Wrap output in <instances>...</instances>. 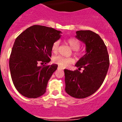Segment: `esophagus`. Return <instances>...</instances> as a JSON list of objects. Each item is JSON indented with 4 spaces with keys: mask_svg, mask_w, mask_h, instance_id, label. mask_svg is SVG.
Segmentation results:
<instances>
[{
    "mask_svg": "<svg viewBox=\"0 0 122 122\" xmlns=\"http://www.w3.org/2000/svg\"><path fill=\"white\" fill-rule=\"evenodd\" d=\"M58 69H60V70H62V68H61V66H58Z\"/></svg>",
    "mask_w": 122,
    "mask_h": 122,
    "instance_id": "obj_1",
    "label": "esophagus"
}]
</instances>
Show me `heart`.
Returning <instances> with one entry per match:
<instances>
[{"label":"heart","instance_id":"heart-1","mask_svg":"<svg viewBox=\"0 0 122 122\" xmlns=\"http://www.w3.org/2000/svg\"><path fill=\"white\" fill-rule=\"evenodd\" d=\"M67 43L72 50H75V54L77 56H80V53L78 52V50L80 47V43L77 39L74 38H71L67 40ZM59 41H56L53 43L51 47V50L54 53H57L59 49ZM53 62L62 67H66L69 64H72L74 62L73 58L71 57H64L61 56H57L53 57Z\"/></svg>","mask_w":122,"mask_h":122}]
</instances>
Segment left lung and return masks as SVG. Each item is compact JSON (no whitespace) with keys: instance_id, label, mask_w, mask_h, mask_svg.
<instances>
[{"instance_id":"1","label":"left lung","mask_w":122,"mask_h":122,"mask_svg":"<svg viewBox=\"0 0 122 122\" xmlns=\"http://www.w3.org/2000/svg\"><path fill=\"white\" fill-rule=\"evenodd\" d=\"M76 38L85 45V54L75 66L78 70L65 69V91L72 97L83 99L100 87L107 75L109 65L106 45L97 34L90 30L77 31ZM84 68L83 72L78 71Z\"/></svg>"}]
</instances>
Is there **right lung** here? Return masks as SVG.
Segmentation results:
<instances>
[{
	"label": "right lung",
	"instance_id": "obj_1",
	"mask_svg": "<svg viewBox=\"0 0 122 122\" xmlns=\"http://www.w3.org/2000/svg\"><path fill=\"white\" fill-rule=\"evenodd\" d=\"M61 31L34 25L16 38L9 60L11 76L15 88L28 98H37L46 92L47 82L58 65H39L50 61L53 43Z\"/></svg>",
	"mask_w": 122,
	"mask_h": 122
}]
</instances>
